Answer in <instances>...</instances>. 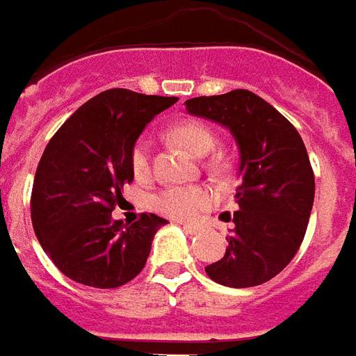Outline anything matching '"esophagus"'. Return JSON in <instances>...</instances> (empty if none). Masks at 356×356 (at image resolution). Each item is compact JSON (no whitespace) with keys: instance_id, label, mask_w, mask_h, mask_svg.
I'll list each match as a JSON object with an SVG mask.
<instances>
[{"instance_id":"obj_1","label":"esophagus","mask_w":356,"mask_h":356,"mask_svg":"<svg viewBox=\"0 0 356 356\" xmlns=\"http://www.w3.org/2000/svg\"><path fill=\"white\" fill-rule=\"evenodd\" d=\"M181 229L189 235H197V233L203 232V225L199 224H181Z\"/></svg>"}]
</instances>
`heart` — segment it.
<instances>
[{
  "label": "heart",
  "mask_w": 356,
  "mask_h": 356,
  "mask_svg": "<svg viewBox=\"0 0 356 356\" xmlns=\"http://www.w3.org/2000/svg\"><path fill=\"white\" fill-rule=\"evenodd\" d=\"M170 136L195 155L209 153L216 142L214 131L203 121H180L170 129ZM131 163L136 176H146L149 172L152 167L149 138L144 136L134 144ZM212 203H214V193L199 186H172V188L161 189L153 197V209L163 216L175 218V220H191L199 216L204 209H209Z\"/></svg>",
  "instance_id": "heart-1"
}]
</instances>
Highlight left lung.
I'll use <instances>...</instances> for the list:
<instances>
[{"mask_svg": "<svg viewBox=\"0 0 356 356\" xmlns=\"http://www.w3.org/2000/svg\"><path fill=\"white\" fill-rule=\"evenodd\" d=\"M191 115L229 129L241 153L238 210L222 260L204 267L218 284L248 288L279 275L302 245L315 199V176L300 132L250 90L186 100Z\"/></svg>", "mask_w": 356, "mask_h": 356, "instance_id": "obj_1", "label": "left lung"}]
</instances>
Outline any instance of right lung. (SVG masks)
Here are the masks:
<instances>
[{
  "instance_id": "obj_1",
  "label": "right lung",
  "mask_w": 356,
  "mask_h": 356,
  "mask_svg": "<svg viewBox=\"0 0 356 356\" xmlns=\"http://www.w3.org/2000/svg\"><path fill=\"white\" fill-rule=\"evenodd\" d=\"M176 96L104 90L85 102L49 140L35 170L32 224L40 245L62 273L85 286L118 288L146 266L165 218L113 220L124 184L134 178L136 140Z\"/></svg>"
}]
</instances>
